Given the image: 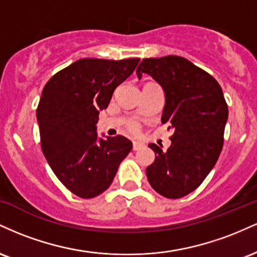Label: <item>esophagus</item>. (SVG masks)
<instances>
[{"instance_id":"1","label":"esophagus","mask_w":257,"mask_h":257,"mask_svg":"<svg viewBox=\"0 0 257 257\" xmlns=\"http://www.w3.org/2000/svg\"><path fill=\"white\" fill-rule=\"evenodd\" d=\"M144 147V145L141 143H139V141H133V150L134 151H139V150H141Z\"/></svg>"}]
</instances>
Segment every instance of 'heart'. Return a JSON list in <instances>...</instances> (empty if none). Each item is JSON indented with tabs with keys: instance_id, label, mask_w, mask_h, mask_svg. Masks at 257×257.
I'll return each mask as SVG.
<instances>
[{
	"instance_id": "heart-1",
	"label": "heart",
	"mask_w": 257,
	"mask_h": 257,
	"mask_svg": "<svg viewBox=\"0 0 257 257\" xmlns=\"http://www.w3.org/2000/svg\"><path fill=\"white\" fill-rule=\"evenodd\" d=\"M131 128L133 129V131H137V129H138V125H137V124H134V123H133V124L131 125Z\"/></svg>"
}]
</instances>
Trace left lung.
I'll use <instances>...</instances> for the list:
<instances>
[{
    "label": "left lung",
    "mask_w": 257,
    "mask_h": 257,
    "mask_svg": "<svg viewBox=\"0 0 257 257\" xmlns=\"http://www.w3.org/2000/svg\"><path fill=\"white\" fill-rule=\"evenodd\" d=\"M147 73L166 93L162 123L172 129L166 152L156 144L155 162L146 168L153 190L167 198H181L204 181L223 146L228 107L213 76L178 55L143 59L137 69Z\"/></svg>",
    "instance_id": "1"
}]
</instances>
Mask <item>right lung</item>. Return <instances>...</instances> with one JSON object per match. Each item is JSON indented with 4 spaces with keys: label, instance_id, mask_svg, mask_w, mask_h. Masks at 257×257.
I'll list each match as a JSON object with an SVG mask.
<instances>
[{
    "label": "right lung",
    "instance_id": "1",
    "mask_svg": "<svg viewBox=\"0 0 257 257\" xmlns=\"http://www.w3.org/2000/svg\"><path fill=\"white\" fill-rule=\"evenodd\" d=\"M140 59H79L44 85L36 116L41 147L57 178L81 198H93L110 187L131 140L117 135L99 139V111Z\"/></svg>",
    "mask_w": 257,
    "mask_h": 257
}]
</instances>
